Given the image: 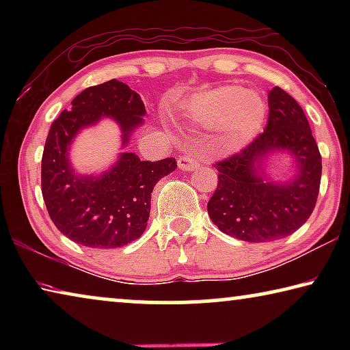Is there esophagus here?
Segmentation results:
<instances>
[{
  "label": "esophagus",
  "instance_id": "1",
  "mask_svg": "<svg viewBox=\"0 0 350 350\" xmlns=\"http://www.w3.org/2000/svg\"><path fill=\"white\" fill-rule=\"evenodd\" d=\"M179 168L183 171H191L199 167V161L194 154H187V156H180L179 161H177Z\"/></svg>",
  "mask_w": 350,
  "mask_h": 350
}]
</instances>
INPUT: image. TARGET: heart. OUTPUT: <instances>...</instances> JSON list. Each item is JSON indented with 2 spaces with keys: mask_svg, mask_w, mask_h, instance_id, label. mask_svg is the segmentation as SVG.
<instances>
[{
  "mask_svg": "<svg viewBox=\"0 0 350 350\" xmlns=\"http://www.w3.org/2000/svg\"><path fill=\"white\" fill-rule=\"evenodd\" d=\"M188 120L200 126L222 125L227 145L238 146L250 140L262 126L265 103L256 92L227 85L199 92L183 105Z\"/></svg>",
  "mask_w": 350,
  "mask_h": 350,
  "instance_id": "heart-1",
  "label": "heart"
}]
</instances>
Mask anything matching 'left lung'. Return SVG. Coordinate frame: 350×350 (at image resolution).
Masks as SVG:
<instances>
[{
	"mask_svg": "<svg viewBox=\"0 0 350 350\" xmlns=\"http://www.w3.org/2000/svg\"><path fill=\"white\" fill-rule=\"evenodd\" d=\"M275 150L295 157L288 183L267 180L260 165ZM217 188L206 204L222 233L247 242L276 241L296 232L315 208L321 182V154L304 111L275 86L269 92V122L241 152L216 163Z\"/></svg>",
	"mask_w": 350,
	"mask_h": 350,
	"instance_id": "obj_1",
	"label": "left lung"
}]
</instances>
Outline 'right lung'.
Here are the masks:
<instances>
[{
	"label": "right lung",
	"mask_w": 350,
	"mask_h": 350,
	"mask_svg": "<svg viewBox=\"0 0 350 350\" xmlns=\"http://www.w3.org/2000/svg\"><path fill=\"white\" fill-rule=\"evenodd\" d=\"M145 114L137 92L109 80L86 88L72 100V108L51 125L41 159V193L52 222L70 241L91 248H117L144 234L152 189L177 168L176 159L148 162L134 152H120L103 174L83 176L70 165L69 148L81 129L103 117L120 126L125 146Z\"/></svg>",
	"instance_id": "add662e5"
}]
</instances>
